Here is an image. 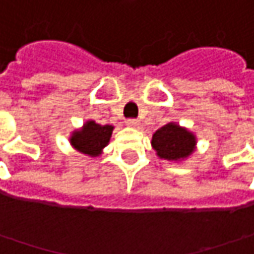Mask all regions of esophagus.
<instances>
[{
  "mask_svg": "<svg viewBox=\"0 0 254 254\" xmlns=\"http://www.w3.org/2000/svg\"><path fill=\"white\" fill-rule=\"evenodd\" d=\"M127 125L130 127H139V121L138 119H127Z\"/></svg>",
  "mask_w": 254,
  "mask_h": 254,
  "instance_id": "obj_1",
  "label": "esophagus"
}]
</instances>
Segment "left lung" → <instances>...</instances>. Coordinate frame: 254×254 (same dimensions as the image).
<instances>
[{"label": "left lung", "mask_w": 254, "mask_h": 254, "mask_svg": "<svg viewBox=\"0 0 254 254\" xmlns=\"http://www.w3.org/2000/svg\"><path fill=\"white\" fill-rule=\"evenodd\" d=\"M151 145L157 155L167 161H182L196 150V136L189 129L170 122L154 132Z\"/></svg>", "instance_id": "1"}]
</instances>
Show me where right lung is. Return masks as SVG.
I'll list each match as a JSON object with an SVG mask.
<instances>
[{"mask_svg":"<svg viewBox=\"0 0 254 254\" xmlns=\"http://www.w3.org/2000/svg\"><path fill=\"white\" fill-rule=\"evenodd\" d=\"M113 132L112 125H100L94 121H87L82 127L75 129L69 136V144L90 157H97L103 152V148L109 144Z\"/></svg>","mask_w":254,"mask_h":254,"instance_id":"add662e5","label":"right lung"}]
</instances>
